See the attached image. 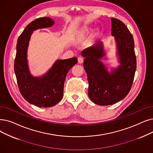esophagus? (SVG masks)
I'll return each mask as SVG.
<instances>
[{
	"label": "esophagus",
	"instance_id": "obj_1",
	"mask_svg": "<svg viewBox=\"0 0 153 153\" xmlns=\"http://www.w3.org/2000/svg\"><path fill=\"white\" fill-rule=\"evenodd\" d=\"M77 59H78V62L79 64H82L84 62V59H83V58L82 57H79L77 58Z\"/></svg>",
	"mask_w": 153,
	"mask_h": 153
}]
</instances>
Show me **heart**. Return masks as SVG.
I'll return each mask as SVG.
<instances>
[{
	"instance_id": "obj_1",
	"label": "heart",
	"mask_w": 153,
	"mask_h": 153,
	"mask_svg": "<svg viewBox=\"0 0 153 153\" xmlns=\"http://www.w3.org/2000/svg\"><path fill=\"white\" fill-rule=\"evenodd\" d=\"M88 32V30H85V31H84V32ZM84 32H83V33H82V34H81V36H82V35L84 34ZM81 36H79V37H81Z\"/></svg>"
}]
</instances>
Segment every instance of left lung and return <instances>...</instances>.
I'll return each mask as SVG.
<instances>
[{
  "mask_svg": "<svg viewBox=\"0 0 153 153\" xmlns=\"http://www.w3.org/2000/svg\"><path fill=\"white\" fill-rule=\"evenodd\" d=\"M111 34L117 44L120 65L109 73L100 59L105 56L103 45L86 48L81 54L89 82L88 95L96 104L108 105L123 99L130 91L136 69V57L132 35L120 20L111 18Z\"/></svg>",
  "mask_w": 153,
  "mask_h": 153,
  "instance_id": "1",
  "label": "left lung"
}]
</instances>
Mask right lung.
Segmentation results:
<instances>
[{
  "label": "right lung",
  "mask_w": 153,
  "mask_h": 153,
  "mask_svg": "<svg viewBox=\"0 0 153 153\" xmlns=\"http://www.w3.org/2000/svg\"><path fill=\"white\" fill-rule=\"evenodd\" d=\"M49 17H41L27 25L18 38L14 61V72L20 92L26 101L39 108H49L62 99L65 76L77 62V57L57 60L45 75L35 77L30 74L27 60V51L32 32L54 25Z\"/></svg>",
  "instance_id": "add662e5"
}]
</instances>
